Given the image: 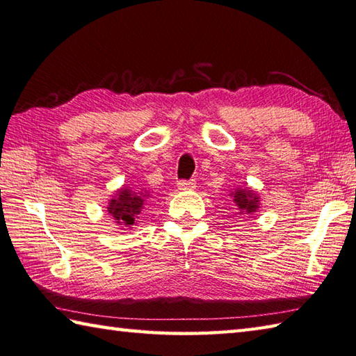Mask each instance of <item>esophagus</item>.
<instances>
[{"label":"esophagus","mask_w":356,"mask_h":356,"mask_svg":"<svg viewBox=\"0 0 356 356\" xmlns=\"http://www.w3.org/2000/svg\"><path fill=\"white\" fill-rule=\"evenodd\" d=\"M177 188L179 190H194V188H196V182H194V180H179Z\"/></svg>","instance_id":"esophagus-1"}]
</instances>
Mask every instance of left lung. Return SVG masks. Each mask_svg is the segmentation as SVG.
<instances>
[{
    "mask_svg": "<svg viewBox=\"0 0 356 356\" xmlns=\"http://www.w3.org/2000/svg\"><path fill=\"white\" fill-rule=\"evenodd\" d=\"M234 205L238 207L239 214H253L259 210L261 197L257 196V193L252 190L250 186H241L236 188L234 191H229ZM252 218V216H250Z\"/></svg>",
    "mask_w": 356,
    "mask_h": 356,
    "instance_id": "1",
    "label": "left lung"
}]
</instances>
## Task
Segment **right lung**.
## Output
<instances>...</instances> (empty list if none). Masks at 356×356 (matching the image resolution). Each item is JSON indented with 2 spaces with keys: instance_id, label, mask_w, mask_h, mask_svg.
<instances>
[{
  "instance_id": "1",
  "label": "right lung",
  "mask_w": 356,
  "mask_h": 356,
  "mask_svg": "<svg viewBox=\"0 0 356 356\" xmlns=\"http://www.w3.org/2000/svg\"><path fill=\"white\" fill-rule=\"evenodd\" d=\"M149 197V191L134 190L131 186H122L114 193L113 199L108 204V213L114 219L118 227L132 228L142 213L146 199Z\"/></svg>"
}]
</instances>
